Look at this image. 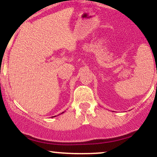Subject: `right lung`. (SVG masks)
<instances>
[{
  "mask_svg": "<svg viewBox=\"0 0 157 157\" xmlns=\"http://www.w3.org/2000/svg\"><path fill=\"white\" fill-rule=\"evenodd\" d=\"M62 113H64V112H62ZM53 117H56V116H53Z\"/></svg>",
  "mask_w": 157,
  "mask_h": 157,
  "instance_id": "add662e5",
  "label": "right lung"
}]
</instances>
